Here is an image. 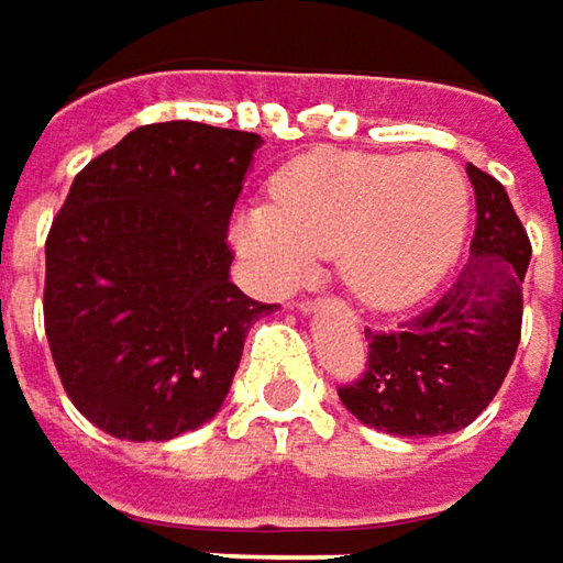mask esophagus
<instances>
[{
    "instance_id": "1",
    "label": "esophagus",
    "mask_w": 563,
    "mask_h": 563,
    "mask_svg": "<svg viewBox=\"0 0 563 563\" xmlns=\"http://www.w3.org/2000/svg\"><path fill=\"white\" fill-rule=\"evenodd\" d=\"M298 307H301L303 313H317V310H320V301H301Z\"/></svg>"
}]
</instances>
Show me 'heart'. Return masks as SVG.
Wrapping results in <instances>:
<instances>
[{
  "label": "heart",
  "instance_id": "heart-1",
  "mask_svg": "<svg viewBox=\"0 0 563 563\" xmlns=\"http://www.w3.org/2000/svg\"><path fill=\"white\" fill-rule=\"evenodd\" d=\"M275 205H250L233 243L275 291L333 256L342 288L372 310L422 301L459 262L471 188L445 156L313 150L272 181Z\"/></svg>",
  "mask_w": 563,
  "mask_h": 563
}]
</instances>
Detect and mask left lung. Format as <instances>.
I'll list each match as a JSON object with an SVG mask.
<instances>
[{
  "label": "left lung",
  "mask_w": 563,
  "mask_h": 563,
  "mask_svg": "<svg viewBox=\"0 0 563 563\" xmlns=\"http://www.w3.org/2000/svg\"><path fill=\"white\" fill-rule=\"evenodd\" d=\"M467 179L477 230L462 275L400 330H365V375L340 387L342 407L355 420L390 435H445L477 420L519 345L532 246L500 181L477 166H467Z\"/></svg>",
  "instance_id": "left-lung-1"
}]
</instances>
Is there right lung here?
Returning <instances> with one entry per match:
<instances>
[{"label": "right lung", "mask_w": 563, "mask_h": 563, "mask_svg": "<svg viewBox=\"0 0 563 563\" xmlns=\"http://www.w3.org/2000/svg\"><path fill=\"white\" fill-rule=\"evenodd\" d=\"M260 134L131 131L76 179L47 236L44 330L76 410L166 442L218 417L250 327L275 303L230 282L227 223Z\"/></svg>", "instance_id": "add662e5"}]
</instances>
